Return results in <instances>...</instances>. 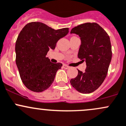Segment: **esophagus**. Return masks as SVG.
<instances>
[{"label":"esophagus","mask_w":126,"mask_h":126,"mask_svg":"<svg viewBox=\"0 0 126 126\" xmlns=\"http://www.w3.org/2000/svg\"><path fill=\"white\" fill-rule=\"evenodd\" d=\"M63 68H64V69H69V66L66 65V64H63Z\"/></svg>","instance_id":"esophagus-1"}]
</instances>
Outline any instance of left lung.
<instances>
[{"instance_id":"obj_1","label":"left lung","mask_w":126,"mask_h":126,"mask_svg":"<svg viewBox=\"0 0 126 126\" xmlns=\"http://www.w3.org/2000/svg\"><path fill=\"white\" fill-rule=\"evenodd\" d=\"M71 33L78 35L81 44L78 58L85 61V72L78 70V75L71 84L81 93L88 94L97 90L106 77L111 60L110 37L97 23L82 24L75 27Z\"/></svg>"}]
</instances>
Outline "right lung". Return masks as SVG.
<instances>
[{
    "label": "right lung",
    "instance_id": "right-lung-1",
    "mask_svg": "<svg viewBox=\"0 0 126 126\" xmlns=\"http://www.w3.org/2000/svg\"><path fill=\"white\" fill-rule=\"evenodd\" d=\"M68 32L69 28L54 30L39 22H30L22 29L15 45L16 63L28 89L42 92L51 85L62 64L51 63L46 55Z\"/></svg>",
    "mask_w": 126,
    "mask_h": 126
}]
</instances>
